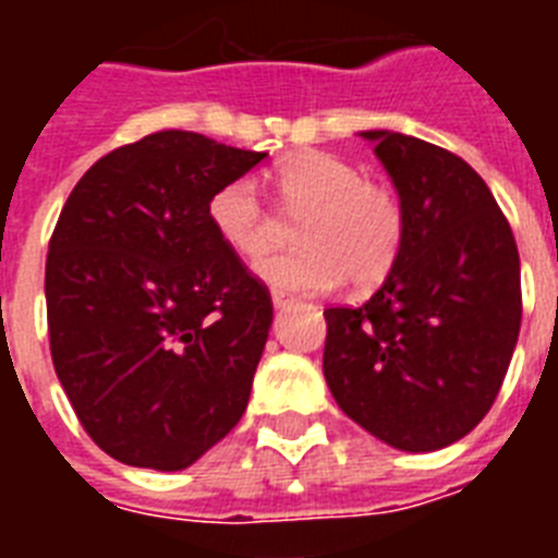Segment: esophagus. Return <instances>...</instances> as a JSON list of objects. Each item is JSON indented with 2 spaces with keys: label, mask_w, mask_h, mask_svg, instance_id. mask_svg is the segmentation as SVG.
Here are the masks:
<instances>
[{
  "label": "esophagus",
  "mask_w": 558,
  "mask_h": 558,
  "mask_svg": "<svg viewBox=\"0 0 558 558\" xmlns=\"http://www.w3.org/2000/svg\"><path fill=\"white\" fill-rule=\"evenodd\" d=\"M271 304H275V310H289V306H295L298 301L295 298L283 295V292H275V295H271Z\"/></svg>",
  "instance_id": "esophagus-1"
}]
</instances>
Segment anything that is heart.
<instances>
[{"label":"heart","instance_id":"heart-1","mask_svg":"<svg viewBox=\"0 0 558 558\" xmlns=\"http://www.w3.org/2000/svg\"><path fill=\"white\" fill-rule=\"evenodd\" d=\"M275 193L298 226L295 252L266 254L254 263L263 283L278 292L318 295L344 280L379 287L397 269L405 245V208L399 193L367 182L365 170L332 153H301L275 170ZM210 228L243 257H257L280 234L278 217L263 205L248 179H234L208 202Z\"/></svg>","mask_w":558,"mask_h":558}]
</instances>
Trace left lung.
<instances>
[{"mask_svg":"<svg viewBox=\"0 0 558 558\" xmlns=\"http://www.w3.org/2000/svg\"><path fill=\"white\" fill-rule=\"evenodd\" d=\"M405 208L397 269L330 306L324 379L344 414L402 451L466 437L493 408L521 330V263L493 191L454 153L367 130Z\"/></svg>","mask_w":558,"mask_h":558,"instance_id":"left-lung-1","label":"left lung"}]
</instances>
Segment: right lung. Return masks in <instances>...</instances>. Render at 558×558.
I'll return each instance as SVG.
<instances>
[{"label": "right lung", "instance_id": "add662e5", "mask_svg": "<svg viewBox=\"0 0 558 558\" xmlns=\"http://www.w3.org/2000/svg\"><path fill=\"white\" fill-rule=\"evenodd\" d=\"M266 153L161 130L92 165L46 260L51 362L109 458L179 472L243 416L271 295L210 228L208 202Z\"/></svg>", "mask_w": 558, "mask_h": 558}]
</instances>
